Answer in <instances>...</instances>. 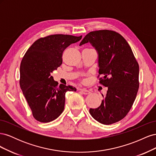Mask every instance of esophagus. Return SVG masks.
Here are the masks:
<instances>
[{
  "label": "esophagus",
  "instance_id": "esophagus-1",
  "mask_svg": "<svg viewBox=\"0 0 156 156\" xmlns=\"http://www.w3.org/2000/svg\"><path fill=\"white\" fill-rule=\"evenodd\" d=\"M80 91H81L83 94H84V95H87V94H89L90 93V92L86 89H80Z\"/></svg>",
  "mask_w": 156,
  "mask_h": 156
}]
</instances>
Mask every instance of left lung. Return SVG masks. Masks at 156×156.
I'll list each match as a JSON object with an SVG mask.
<instances>
[{"instance_id": "obj_1", "label": "left lung", "mask_w": 156, "mask_h": 156, "mask_svg": "<svg viewBox=\"0 0 156 156\" xmlns=\"http://www.w3.org/2000/svg\"><path fill=\"white\" fill-rule=\"evenodd\" d=\"M90 44L98 55L100 83L108 88L101 105L90 108L94 119L110 125L123 119L133 105L139 87V67L130 46L115 31L90 32L79 45Z\"/></svg>"}]
</instances>
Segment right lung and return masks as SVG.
I'll use <instances>...</instances> for the list:
<instances>
[{
    "label": "right lung",
    "mask_w": 156,
    "mask_h": 156,
    "mask_svg": "<svg viewBox=\"0 0 156 156\" xmlns=\"http://www.w3.org/2000/svg\"><path fill=\"white\" fill-rule=\"evenodd\" d=\"M82 36L55 34L36 40L27 50L20 65V87L34 119L43 123L55 120L64 109L65 94L76 91L54 81L51 73L62 63L64 49Z\"/></svg>",
    "instance_id": "obj_1"
}]
</instances>
